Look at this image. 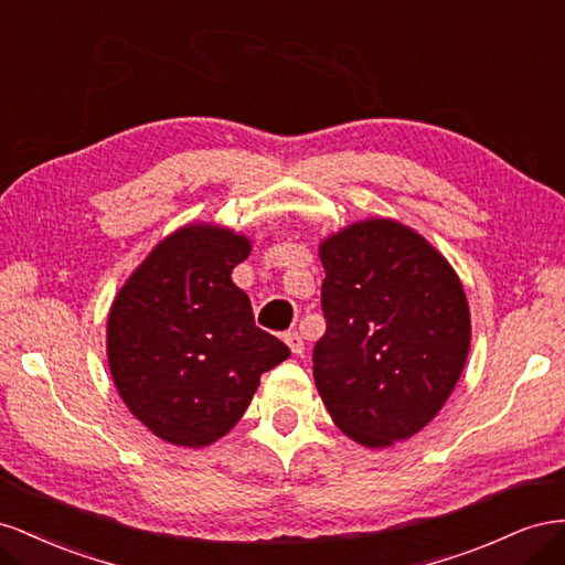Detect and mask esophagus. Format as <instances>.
<instances>
[{
	"label": "esophagus",
	"mask_w": 565,
	"mask_h": 565,
	"mask_svg": "<svg viewBox=\"0 0 565 565\" xmlns=\"http://www.w3.org/2000/svg\"><path fill=\"white\" fill-rule=\"evenodd\" d=\"M284 341H286V345H288V348H291V352H294V354H302V352H305L302 335H300L298 331H288V333L284 335Z\"/></svg>",
	"instance_id": "1"
}]
</instances>
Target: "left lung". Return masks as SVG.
<instances>
[{
  "instance_id": "obj_1",
  "label": "left lung",
  "mask_w": 565,
  "mask_h": 565,
  "mask_svg": "<svg viewBox=\"0 0 565 565\" xmlns=\"http://www.w3.org/2000/svg\"><path fill=\"white\" fill-rule=\"evenodd\" d=\"M319 255L327 331L312 350L317 391L360 445L407 440L443 409L469 358L461 281L424 236L393 220L354 222Z\"/></svg>"
}]
</instances>
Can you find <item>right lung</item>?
Returning <instances> with one entry per match:
<instances>
[{"mask_svg": "<svg viewBox=\"0 0 565 565\" xmlns=\"http://www.w3.org/2000/svg\"><path fill=\"white\" fill-rule=\"evenodd\" d=\"M248 253L246 236L191 224L160 241L113 302L110 376L160 440L215 443L244 416L260 376L291 354L255 327L248 296L232 281Z\"/></svg>", "mask_w": 565, "mask_h": 565, "instance_id": "1", "label": "right lung"}]
</instances>
